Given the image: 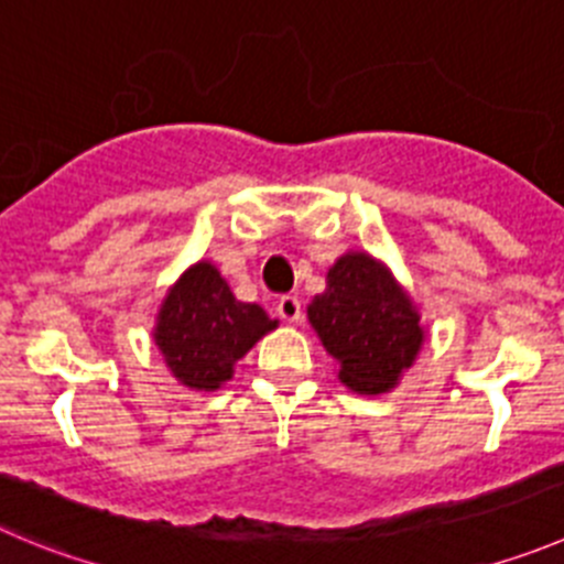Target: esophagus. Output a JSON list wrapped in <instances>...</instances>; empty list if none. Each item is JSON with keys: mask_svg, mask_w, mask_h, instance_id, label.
Returning a JSON list of instances; mask_svg holds the SVG:
<instances>
[{"mask_svg": "<svg viewBox=\"0 0 564 564\" xmlns=\"http://www.w3.org/2000/svg\"><path fill=\"white\" fill-rule=\"evenodd\" d=\"M278 314H281L283 323H300V319H303V303H300V297H294V294H283V297L278 300Z\"/></svg>", "mask_w": 564, "mask_h": 564, "instance_id": "1", "label": "esophagus"}]
</instances>
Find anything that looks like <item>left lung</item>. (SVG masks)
Wrapping results in <instances>:
<instances>
[{"mask_svg": "<svg viewBox=\"0 0 564 564\" xmlns=\"http://www.w3.org/2000/svg\"><path fill=\"white\" fill-rule=\"evenodd\" d=\"M308 319L325 350L339 361L341 383L356 392H387L423 345L412 300L387 267L365 252L341 256L330 267L328 289L314 297Z\"/></svg>", "mask_w": 564, "mask_h": 564, "instance_id": "left-lung-1", "label": "left lung"}]
</instances>
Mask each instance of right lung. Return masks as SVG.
Returning a JSON list of instances; mask_svg holds the SVG:
<instances>
[{"instance_id": "1", "label": "right lung", "mask_w": 564, "mask_h": 564, "mask_svg": "<svg viewBox=\"0 0 564 564\" xmlns=\"http://www.w3.org/2000/svg\"><path fill=\"white\" fill-rule=\"evenodd\" d=\"M275 325L261 306L236 300L225 278L203 261L163 300L155 345L177 381L217 389L234 376V361Z\"/></svg>"}]
</instances>
